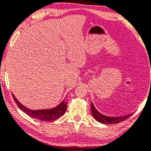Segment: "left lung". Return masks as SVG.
<instances>
[{"label": "left lung", "mask_w": 151, "mask_h": 151, "mask_svg": "<svg viewBox=\"0 0 151 151\" xmlns=\"http://www.w3.org/2000/svg\"><path fill=\"white\" fill-rule=\"evenodd\" d=\"M91 113H92V116L98 122L104 124H116L119 123L120 122L123 121L125 119H128L132 114L126 115L123 116H107L104 114H101V113L96 110L95 106L93 105L92 103H91Z\"/></svg>", "instance_id": "1"}]
</instances>
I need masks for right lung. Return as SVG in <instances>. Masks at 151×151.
I'll use <instances>...</instances> for the list:
<instances>
[{
  "mask_svg": "<svg viewBox=\"0 0 151 151\" xmlns=\"http://www.w3.org/2000/svg\"><path fill=\"white\" fill-rule=\"evenodd\" d=\"M13 97L14 101L19 108L25 112L27 115L34 119L43 120V121H54L55 119H58L61 116H63L67 110V99L66 98L60 103L58 106L52 109H43V110H31L27 108L26 107L22 104L19 101L16 99L14 95L13 94Z\"/></svg>",
  "mask_w": 151,
  "mask_h": 151,
  "instance_id": "obj_1",
  "label": "right lung"
}]
</instances>
